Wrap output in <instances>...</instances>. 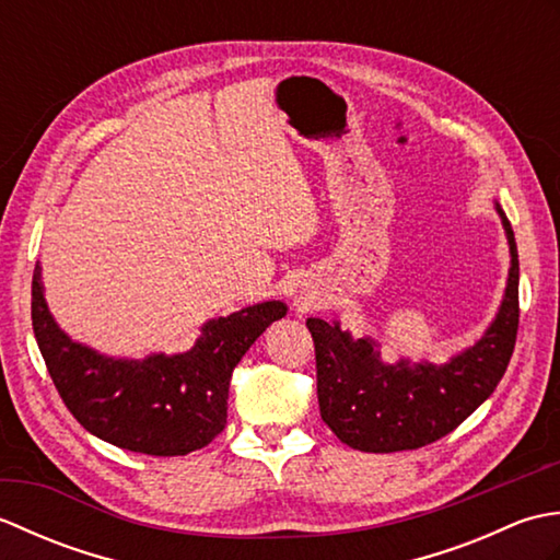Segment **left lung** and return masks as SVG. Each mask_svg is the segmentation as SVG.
<instances>
[{
    "mask_svg": "<svg viewBox=\"0 0 560 560\" xmlns=\"http://www.w3.org/2000/svg\"><path fill=\"white\" fill-rule=\"evenodd\" d=\"M510 249L503 301L489 327L445 363L383 361L375 337L355 339L339 319L307 317L317 359V399L323 421L341 443L361 452L416 450L477 411L501 383L517 337L520 261L515 233L493 199Z\"/></svg>",
    "mask_w": 560,
    "mask_h": 560,
    "instance_id": "left-lung-1",
    "label": "left lung"
}]
</instances>
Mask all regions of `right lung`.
<instances>
[{
  "instance_id": "add662e5",
  "label": "right lung",
  "mask_w": 560,
  "mask_h": 560,
  "mask_svg": "<svg viewBox=\"0 0 560 560\" xmlns=\"http://www.w3.org/2000/svg\"><path fill=\"white\" fill-rule=\"evenodd\" d=\"M287 313L261 301L207 319L192 349L127 359L71 339L47 307L40 261L33 271L35 341L67 409L105 443L153 457L187 455L223 431L233 368Z\"/></svg>"
}]
</instances>
